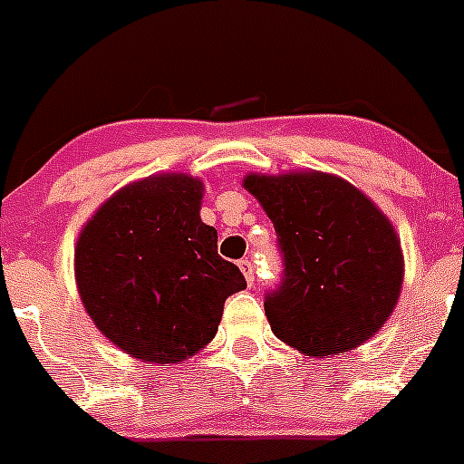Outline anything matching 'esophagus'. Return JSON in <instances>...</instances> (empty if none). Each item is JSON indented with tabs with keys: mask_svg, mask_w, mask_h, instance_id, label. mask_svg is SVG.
<instances>
[{
	"mask_svg": "<svg viewBox=\"0 0 464 464\" xmlns=\"http://www.w3.org/2000/svg\"><path fill=\"white\" fill-rule=\"evenodd\" d=\"M238 267H241V272H243V276H246L247 285H252V283H254V266H252V261L243 258V261H238Z\"/></svg>",
	"mask_w": 464,
	"mask_h": 464,
	"instance_id": "esophagus-1",
	"label": "esophagus"
}]
</instances>
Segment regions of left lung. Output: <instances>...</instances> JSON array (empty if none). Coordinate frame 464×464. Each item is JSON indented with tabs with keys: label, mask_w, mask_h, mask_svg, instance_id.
I'll return each mask as SVG.
<instances>
[{
	"label": "left lung",
	"mask_w": 464,
	"mask_h": 464,
	"mask_svg": "<svg viewBox=\"0 0 464 464\" xmlns=\"http://www.w3.org/2000/svg\"><path fill=\"white\" fill-rule=\"evenodd\" d=\"M243 186L274 223L283 256L281 283L266 294L272 332L307 356L362 345L392 316L402 285L390 218L334 174H247Z\"/></svg>",
	"instance_id": "obj_1"
}]
</instances>
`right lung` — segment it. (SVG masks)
Instances as JSON below:
<instances>
[{
	"label": "right lung",
	"mask_w": 464,
	"mask_h": 464,
	"mask_svg": "<svg viewBox=\"0 0 464 464\" xmlns=\"http://www.w3.org/2000/svg\"><path fill=\"white\" fill-rule=\"evenodd\" d=\"M203 183L154 174L114 192L83 226L74 278L99 332L146 362H181L212 341L223 303L246 290L198 217Z\"/></svg>",
	"instance_id": "add662e5"
}]
</instances>
